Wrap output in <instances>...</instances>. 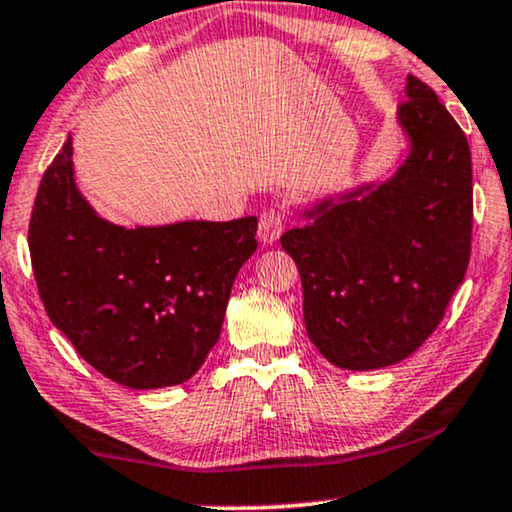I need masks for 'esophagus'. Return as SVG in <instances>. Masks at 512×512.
I'll return each instance as SVG.
<instances>
[{
  "label": "esophagus",
  "instance_id": "1",
  "mask_svg": "<svg viewBox=\"0 0 512 512\" xmlns=\"http://www.w3.org/2000/svg\"><path fill=\"white\" fill-rule=\"evenodd\" d=\"M284 230V216L275 212V209H268V212L261 214L258 219V240L263 244H275Z\"/></svg>",
  "mask_w": 512,
  "mask_h": 512
}]
</instances>
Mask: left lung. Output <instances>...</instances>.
Wrapping results in <instances>:
<instances>
[{
    "label": "left lung",
    "instance_id": "8db88e82",
    "mask_svg": "<svg viewBox=\"0 0 512 512\" xmlns=\"http://www.w3.org/2000/svg\"><path fill=\"white\" fill-rule=\"evenodd\" d=\"M405 151L382 179L298 207L282 247L298 265L303 317L333 366L387 368L436 331L471 258L466 135L415 76L396 111Z\"/></svg>",
    "mask_w": 512,
    "mask_h": 512
}]
</instances>
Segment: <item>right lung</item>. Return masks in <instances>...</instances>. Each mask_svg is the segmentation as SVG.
Returning <instances> with one entry per match:
<instances>
[{"label": "right lung", "instance_id": "obj_1", "mask_svg": "<svg viewBox=\"0 0 512 512\" xmlns=\"http://www.w3.org/2000/svg\"><path fill=\"white\" fill-rule=\"evenodd\" d=\"M72 135L41 179L30 221L39 296L58 331L104 377L130 389L184 384L221 335L256 216L118 226L74 177Z\"/></svg>", "mask_w": 512, "mask_h": 512}]
</instances>
